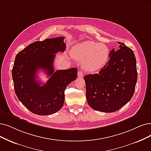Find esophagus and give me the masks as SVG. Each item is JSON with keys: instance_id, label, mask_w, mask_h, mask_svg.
Instances as JSON below:
<instances>
[{"instance_id": "obj_1", "label": "esophagus", "mask_w": 151, "mask_h": 151, "mask_svg": "<svg viewBox=\"0 0 151 151\" xmlns=\"http://www.w3.org/2000/svg\"><path fill=\"white\" fill-rule=\"evenodd\" d=\"M77 77L79 78H82L83 77V72L81 70L78 71V74H77Z\"/></svg>"}]
</instances>
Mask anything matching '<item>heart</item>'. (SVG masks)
I'll return each mask as SVG.
<instances>
[{
    "label": "heart",
    "mask_w": 151,
    "mask_h": 151,
    "mask_svg": "<svg viewBox=\"0 0 151 151\" xmlns=\"http://www.w3.org/2000/svg\"><path fill=\"white\" fill-rule=\"evenodd\" d=\"M72 56L83 61V67L88 71L99 70L106 64L109 56V49L101 43L86 41L74 46Z\"/></svg>",
    "instance_id": "obj_1"
}]
</instances>
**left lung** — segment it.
<instances>
[{
    "label": "left lung",
    "instance_id": "left-lung-1",
    "mask_svg": "<svg viewBox=\"0 0 151 151\" xmlns=\"http://www.w3.org/2000/svg\"><path fill=\"white\" fill-rule=\"evenodd\" d=\"M119 49H113L109 61L98 74L83 77L86 97L92 109L101 112L116 111L130 101L134 93L137 72L136 60L131 48L118 42Z\"/></svg>",
    "mask_w": 151,
    "mask_h": 151
}]
</instances>
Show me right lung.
I'll return each mask as SVG.
<instances>
[{
	"instance_id": "right-lung-1",
	"label": "right lung",
	"mask_w": 151,
	"mask_h": 151,
	"mask_svg": "<svg viewBox=\"0 0 151 151\" xmlns=\"http://www.w3.org/2000/svg\"><path fill=\"white\" fill-rule=\"evenodd\" d=\"M64 37L35 41L17 54L12 71L15 92L21 103L38 115H49L61 109L64 91L76 79V68L55 71L56 54L66 48ZM43 69L49 79L43 85L36 79L38 70Z\"/></svg>"
}]
</instances>
